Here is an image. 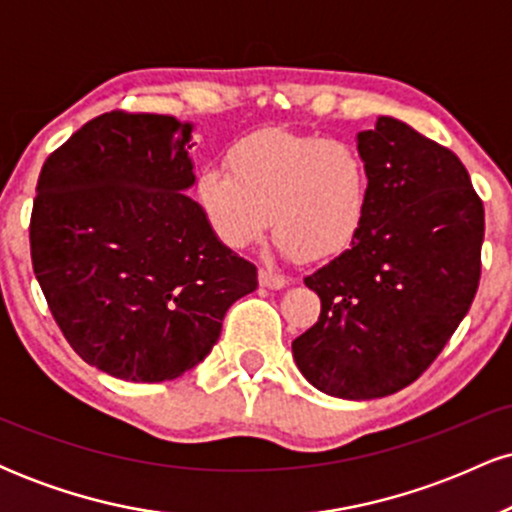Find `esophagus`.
<instances>
[{
  "mask_svg": "<svg viewBox=\"0 0 512 512\" xmlns=\"http://www.w3.org/2000/svg\"><path fill=\"white\" fill-rule=\"evenodd\" d=\"M260 284L267 286V289H284L289 284V279L272 272V269H260Z\"/></svg>",
  "mask_w": 512,
  "mask_h": 512,
  "instance_id": "obj_1",
  "label": "esophagus"
}]
</instances>
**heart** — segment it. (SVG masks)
I'll list each match as a JSON object with an SVG mask.
<instances>
[{"label":"heart","instance_id":"b5f03b06","mask_svg":"<svg viewBox=\"0 0 512 512\" xmlns=\"http://www.w3.org/2000/svg\"><path fill=\"white\" fill-rule=\"evenodd\" d=\"M228 173L197 175V202L214 236L243 250L274 236L298 260L320 262L354 243L370 207V173L351 144L269 129L226 154Z\"/></svg>","mask_w":512,"mask_h":512}]
</instances>
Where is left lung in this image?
Wrapping results in <instances>:
<instances>
[{
  "label": "left lung",
  "instance_id": "1",
  "mask_svg": "<svg viewBox=\"0 0 512 512\" xmlns=\"http://www.w3.org/2000/svg\"><path fill=\"white\" fill-rule=\"evenodd\" d=\"M356 146L370 173L366 223L349 250L305 276L322 310L291 349L325 395L378 399L414 383L467 315L484 204L460 158L407 122L380 115Z\"/></svg>",
  "mask_w": 512,
  "mask_h": 512
}]
</instances>
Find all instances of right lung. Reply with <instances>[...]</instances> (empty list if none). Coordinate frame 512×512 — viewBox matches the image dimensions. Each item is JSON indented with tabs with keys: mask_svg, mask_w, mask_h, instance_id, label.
Returning <instances> with one entry per match:
<instances>
[{
	"mask_svg": "<svg viewBox=\"0 0 512 512\" xmlns=\"http://www.w3.org/2000/svg\"><path fill=\"white\" fill-rule=\"evenodd\" d=\"M192 122L105 113L48 156L31 260L72 349L132 383L180 378L219 342L257 269L221 243L185 192Z\"/></svg>",
	"mask_w": 512,
	"mask_h": 512,
	"instance_id": "1",
	"label": "right lung"
}]
</instances>
